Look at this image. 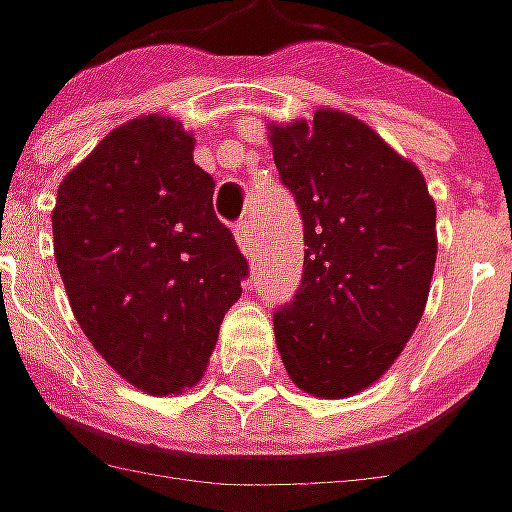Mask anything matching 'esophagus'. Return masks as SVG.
<instances>
[{"mask_svg": "<svg viewBox=\"0 0 512 512\" xmlns=\"http://www.w3.org/2000/svg\"><path fill=\"white\" fill-rule=\"evenodd\" d=\"M235 240H238V246L243 255H249V252H252V246H255V243H252V221H246V218H243V221L235 223Z\"/></svg>", "mask_w": 512, "mask_h": 512, "instance_id": "obj_1", "label": "esophagus"}]
</instances>
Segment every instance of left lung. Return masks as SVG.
<instances>
[{"label": "left lung", "mask_w": 512, "mask_h": 512, "mask_svg": "<svg viewBox=\"0 0 512 512\" xmlns=\"http://www.w3.org/2000/svg\"><path fill=\"white\" fill-rule=\"evenodd\" d=\"M303 218V280L274 311L291 382L343 399L377 382L422 320L436 266V206L422 172L360 118L317 110L269 127Z\"/></svg>", "instance_id": "obj_1"}]
</instances>
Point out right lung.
<instances>
[{
	"label": "right lung",
	"mask_w": 512,
	"mask_h": 512,
	"mask_svg": "<svg viewBox=\"0 0 512 512\" xmlns=\"http://www.w3.org/2000/svg\"><path fill=\"white\" fill-rule=\"evenodd\" d=\"M192 150L181 121L133 118L64 175L53 209V252L81 331L158 397L203 377L249 274Z\"/></svg>",
	"instance_id": "obj_1"
}]
</instances>
